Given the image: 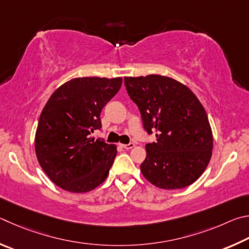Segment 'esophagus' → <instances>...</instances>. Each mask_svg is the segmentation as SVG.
Instances as JSON below:
<instances>
[{
  "instance_id": "34e87169",
  "label": "esophagus",
  "mask_w": 249,
  "mask_h": 249,
  "mask_svg": "<svg viewBox=\"0 0 249 249\" xmlns=\"http://www.w3.org/2000/svg\"><path fill=\"white\" fill-rule=\"evenodd\" d=\"M120 145L125 150H131L134 147V143H129V144H120Z\"/></svg>"
}]
</instances>
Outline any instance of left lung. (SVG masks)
Segmentation results:
<instances>
[{
  "mask_svg": "<svg viewBox=\"0 0 249 249\" xmlns=\"http://www.w3.org/2000/svg\"><path fill=\"white\" fill-rule=\"evenodd\" d=\"M124 85L145 131L156 132V142L145 145L143 176L162 189L194 184L207 168L213 149L212 130L197 96L180 82L158 74L125 76Z\"/></svg>",
  "mask_w": 249,
  "mask_h": 249,
  "instance_id": "left-lung-1",
  "label": "left lung"
}]
</instances>
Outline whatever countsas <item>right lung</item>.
I'll use <instances>...</instances> for the list:
<instances>
[{"label": "right lung", "mask_w": 249, "mask_h": 249, "mask_svg": "<svg viewBox=\"0 0 249 249\" xmlns=\"http://www.w3.org/2000/svg\"><path fill=\"white\" fill-rule=\"evenodd\" d=\"M121 84V77H77L48 99L38 121L35 151L43 172L60 188L87 193L107 178L117 146L94 140L90 133L102 128V109Z\"/></svg>", "instance_id": "obj_1"}]
</instances>
